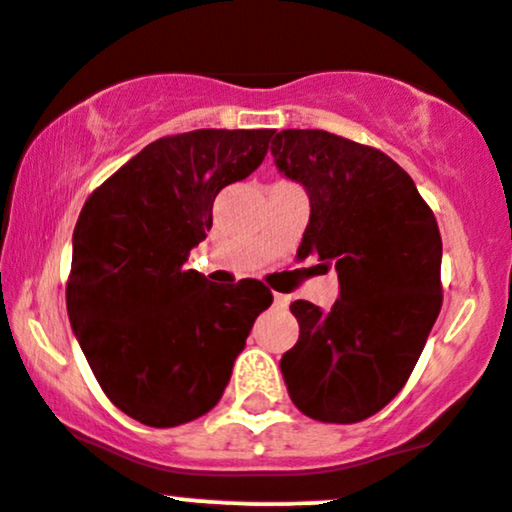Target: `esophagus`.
<instances>
[{
	"label": "esophagus",
	"mask_w": 512,
	"mask_h": 512,
	"mask_svg": "<svg viewBox=\"0 0 512 512\" xmlns=\"http://www.w3.org/2000/svg\"><path fill=\"white\" fill-rule=\"evenodd\" d=\"M287 304H289V297H284V294L274 292V306H282V309H284V306H287Z\"/></svg>",
	"instance_id": "34e87169"
}]
</instances>
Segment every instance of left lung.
Instances as JSON below:
<instances>
[{
	"label": "left lung",
	"mask_w": 512,
	"mask_h": 512,
	"mask_svg": "<svg viewBox=\"0 0 512 512\" xmlns=\"http://www.w3.org/2000/svg\"><path fill=\"white\" fill-rule=\"evenodd\" d=\"M274 164L309 193L299 257L336 265V304L292 301L299 341L279 360L306 417L353 424L407 383L441 309V235L400 164L324 129L272 132Z\"/></svg>",
	"instance_id": "obj_1"
}]
</instances>
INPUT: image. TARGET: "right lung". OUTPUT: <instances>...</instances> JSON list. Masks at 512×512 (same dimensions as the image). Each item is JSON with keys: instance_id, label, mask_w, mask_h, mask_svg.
Here are the masks:
<instances>
[{"instance_id": "right-lung-1", "label": "right lung", "mask_w": 512, "mask_h": 512, "mask_svg": "<svg viewBox=\"0 0 512 512\" xmlns=\"http://www.w3.org/2000/svg\"><path fill=\"white\" fill-rule=\"evenodd\" d=\"M274 129H193L147 144L85 201L73 230L66 306L102 392L147 427L213 410L272 292L220 289L184 262L213 201L247 179Z\"/></svg>"}]
</instances>
